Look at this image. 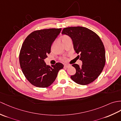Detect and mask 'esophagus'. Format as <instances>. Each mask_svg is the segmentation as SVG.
<instances>
[{"label": "esophagus", "mask_w": 121, "mask_h": 121, "mask_svg": "<svg viewBox=\"0 0 121 121\" xmlns=\"http://www.w3.org/2000/svg\"><path fill=\"white\" fill-rule=\"evenodd\" d=\"M70 66L69 65H68V64H64V67H65V68H68V67H69Z\"/></svg>", "instance_id": "obj_1"}]
</instances>
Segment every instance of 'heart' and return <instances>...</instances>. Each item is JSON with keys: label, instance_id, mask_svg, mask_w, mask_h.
<instances>
[{"label": "heart", "instance_id": "heart-1", "mask_svg": "<svg viewBox=\"0 0 121 121\" xmlns=\"http://www.w3.org/2000/svg\"><path fill=\"white\" fill-rule=\"evenodd\" d=\"M68 38H69V37L68 36H67V35H63L62 37V41H63V40H65V39H68Z\"/></svg>", "mask_w": 121, "mask_h": 121}]
</instances>
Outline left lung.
Masks as SVG:
<instances>
[{
	"instance_id": "8db88e82",
	"label": "left lung",
	"mask_w": 121,
	"mask_h": 121,
	"mask_svg": "<svg viewBox=\"0 0 121 121\" xmlns=\"http://www.w3.org/2000/svg\"><path fill=\"white\" fill-rule=\"evenodd\" d=\"M62 34L69 36L74 50L82 64H73L76 72L71 76L74 82L81 85L92 82L99 76L105 65V50L100 38L92 30L83 27L64 28Z\"/></svg>"
}]
</instances>
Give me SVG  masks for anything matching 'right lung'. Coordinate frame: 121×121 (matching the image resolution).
Listing matches in <instances>:
<instances>
[{
    "label": "right lung",
    "mask_w": 121,
    "mask_h": 121,
    "mask_svg": "<svg viewBox=\"0 0 121 121\" xmlns=\"http://www.w3.org/2000/svg\"><path fill=\"white\" fill-rule=\"evenodd\" d=\"M61 29L35 31L27 36L22 44L19 63L25 77L32 85L39 88L50 86L57 78L58 72L63 68V64L61 63L50 66L44 61Z\"/></svg>",
    "instance_id": "obj_1"
}]
</instances>
